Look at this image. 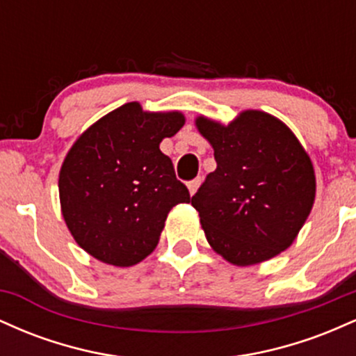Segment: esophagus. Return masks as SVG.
<instances>
[{
    "label": "esophagus",
    "mask_w": 356,
    "mask_h": 356,
    "mask_svg": "<svg viewBox=\"0 0 356 356\" xmlns=\"http://www.w3.org/2000/svg\"><path fill=\"white\" fill-rule=\"evenodd\" d=\"M199 186H201V177L194 179V181H191L189 184H187V187H189L191 195H194V194H195V191L199 189Z\"/></svg>",
    "instance_id": "1"
}]
</instances>
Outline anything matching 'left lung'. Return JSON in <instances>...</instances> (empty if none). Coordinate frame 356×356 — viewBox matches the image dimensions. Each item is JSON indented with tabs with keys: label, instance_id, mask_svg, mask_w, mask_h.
<instances>
[{
	"label": "left lung",
	"instance_id": "obj_1",
	"mask_svg": "<svg viewBox=\"0 0 356 356\" xmlns=\"http://www.w3.org/2000/svg\"><path fill=\"white\" fill-rule=\"evenodd\" d=\"M218 162L192 195L211 248L238 266L263 263L291 246L312 212L313 164L276 117L246 110L229 125L199 117Z\"/></svg>",
	"mask_w": 356,
	"mask_h": 356
}]
</instances>
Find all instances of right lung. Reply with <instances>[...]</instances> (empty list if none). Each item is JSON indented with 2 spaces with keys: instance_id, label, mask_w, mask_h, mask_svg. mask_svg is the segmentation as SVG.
<instances>
[{
  "instance_id": "add662e5",
  "label": "right lung",
  "mask_w": 356,
  "mask_h": 356,
  "mask_svg": "<svg viewBox=\"0 0 356 356\" xmlns=\"http://www.w3.org/2000/svg\"><path fill=\"white\" fill-rule=\"evenodd\" d=\"M181 112H144L130 102L85 130L65 157L61 214L81 249L112 266H134L157 246L167 214L189 202L162 138L181 130Z\"/></svg>"
}]
</instances>
